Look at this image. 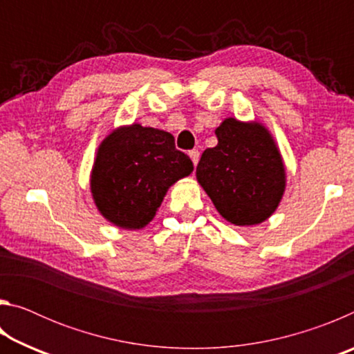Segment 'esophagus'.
<instances>
[{"instance_id":"obj_1","label":"esophagus","mask_w":354,"mask_h":354,"mask_svg":"<svg viewBox=\"0 0 354 354\" xmlns=\"http://www.w3.org/2000/svg\"><path fill=\"white\" fill-rule=\"evenodd\" d=\"M189 156H190V159H192V162H194V165L198 164V160H200V151H198V149H190Z\"/></svg>"}]
</instances>
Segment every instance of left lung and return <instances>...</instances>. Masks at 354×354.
<instances>
[{
  "instance_id": "1",
  "label": "left lung",
  "mask_w": 354,
  "mask_h": 354,
  "mask_svg": "<svg viewBox=\"0 0 354 354\" xmlns=\"http://www.w3.org/2000/svg\"><path fill=\"white\" fill-rule=\"evenodd\" d=\"M217 147L205 149L196 179L223 218L257 225L278 207L286 171L277 145L259 123L226 118L215 129Z\"/></svg>"
}]
</instances>
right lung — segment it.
<instances>
[{
  "label": "right lung",
  "instance_id": "right-lung-1",
  "mask_svg": "<svg viewBox=\"0 0 354 354\" xmlns=\"http://www.w3.org/2000/svg\"><path fill=\"white\" fill-rule=\"evenodd\" d=\"M194 170L165 131L131 124L106 137L92 171V194L113 225L139 230L151 221L167 189Z\"/></svg>",
  "mask_w": 354,
  "mask_h": 354
}]
</instances>
